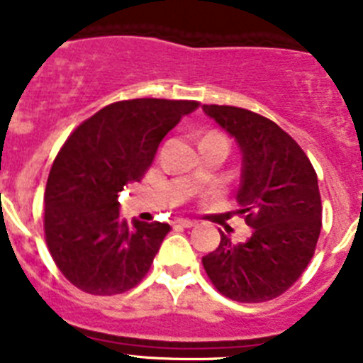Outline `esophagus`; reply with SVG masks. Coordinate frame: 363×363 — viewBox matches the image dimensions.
I'll return each mask as SVG.
<instances>
[{
	"instance_id": "34e87169",
	"label": "esophagus",
	"mask_w": 363,
	"mask_h": 363,
	"mask_svg": "<svg viewBox=\"0 0 363 363\" xmlns=\"http://www.w3.org/2000/svg\"><path fill=\"white\" fill-rule=\"evenodd\" d=\"M172 223H174L176 227H194L196 225V221L194 220H187V218H176L174 221H172Z\"/></svg>"
}]
</instances>
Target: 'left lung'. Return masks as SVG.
Segmentation results:
<instances>
[{"mask_svg":"<svg viewBox=\"0 0 363 363\" xmlns=\"http://www.w3.org/2000/svg\"><path fill=\"white\" fill-rule=\"evenodd\" d=\"M203 112L234 138L242 150L238 214L251 238L233 243L221 233L216 251L201 258L223 296L258 303L280 296L306 271L322 229L318 178L307 154L269 118L229 105Z\"/></svg>","mask_w":363,"mask_h":363,"instance_id":"left-lung-1","label":"left lung"}]
</instances>
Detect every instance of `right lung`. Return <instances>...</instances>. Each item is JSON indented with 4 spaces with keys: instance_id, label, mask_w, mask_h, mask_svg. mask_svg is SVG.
I'll use <instances>...</instances> for the list:
<instances>
[{
    "instance_id": "1",
    "label": "right lung",
    "mask_w": 363,
    "mask_h": 363,
    "mask_svg": "<svg viewBox=\"0 0 363 363\" xmlns=\"http://www.w3.org/2000/svg\"><path fill=\"white\" fill-rule=\"evenodd\" d=\"M198 105L116 101L83 121L60 149L45 189V242L63 277L83 293H125L149 272L171 225H130L120 216L118 196L143 178L167 133Z\"/></svg>"
}]
</instances>
